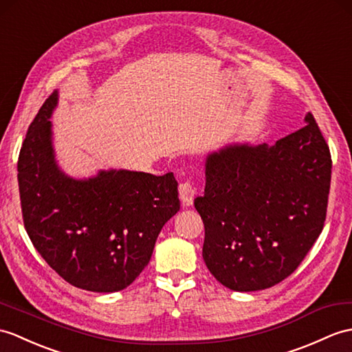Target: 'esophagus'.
Listing matches in <instances>:
<instances>
[{"mask_svg":"<svg viewBox=\"0 0 352 352\" xmlns=\"http://www.w3.org/2000/svg\"><path fill=\"white\" fill-rule=\"evenodd\" d=\"M178 192H179V198H182L184 206H192L193 198L196 195V189H195V184L190 182V179H187V182L179 184Z\"/></svg>","mask_w":352,"mask_h":352,"instance_id":"34e87169","label":"esophagus"}]
</instances>
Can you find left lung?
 Segmentation results:
<instances>
[{
    "label": "left lung",
    "instance_id": "1",
    "mask_svg": "<svg viewBox=\"0 0 352 352\" xmlns=\"http://www.w3.org/2000/svg\"><path fill=\"white\" fill-rule=\"evenodd\" d=\"M268 145L210 154L195 208L206 228L202 256L234 291H259L296 272L322 232L331 154L312 113Z\"/></svg>",
    "mask_w": 352,
    "mask_h": 352
}]
</instances>
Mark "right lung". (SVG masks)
<instances>
[{
	"label": "right lung",
	"instance_id": "add662e5",
	"mask_svg": "<svg viewBox=\"0 0 352 352\" xmlns=\"http://www.w3.org/2000/svg\"><path fill=\"white\" fill-rule=\"evenodd\" d=\"M54 91L28 127L18 160L23 226L32 246L65 282L80 289L127 288L150 263L157 235L179 210L173 173L100 170L64 175L54 160L49 117Z\"/></svg>",
	"mask_w": 352,
	"mask_h": 352
}]
</instances>
